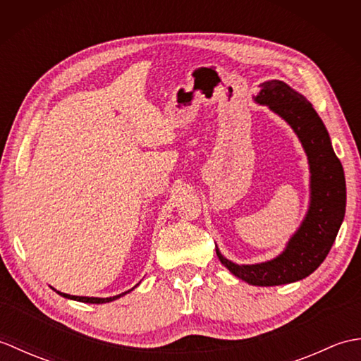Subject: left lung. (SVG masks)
Here are the masks:
<instances>
[{
    "label": "left lung",
    "mask_w": 361,
    "mask_h": 361,
    "mask_svg": "<svg viewBox=\"0 0 361 361\" xmlns=\"http://www.w3.org/2000/svg\"><path fill=\"white\" fill-rule=\"evenodd\" d=\"M295 130L310 164L312 200L307 217L291 237L286 251L273 260L256 265H237L217 251L220 262L242 281L252 286H282L307 278L331 251L346 211V180L331 137L302 94L281 80H268L256 96Z\"/></svg>",
    "instance_id": "1"
}]
</instances>
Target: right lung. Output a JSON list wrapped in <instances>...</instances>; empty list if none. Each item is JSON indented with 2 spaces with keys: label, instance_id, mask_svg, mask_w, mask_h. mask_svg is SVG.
I'll use <instances>...</instances> for the list:
<instances>
[{
  "label": "right lung",
  "instance_id": "right-lung-1",
  "mask_svg": "<svg viewBox=\"0 0 361 361\" xmlns=\"http://www.w3.org/2000/svg\"><path fill=\"white\" fill-rule=\"evenodd\" d=\"M133 290V288H132ZM130 291V290H128ZM59 295H62L63 298H68V299H74V301H80V302H88V304H104V302H110V301H114V299L121 298L122 295L126 293H121L118 296H113V298H88V296H73V295H66V293H60V291H57Z\"/></svg>",
  "mask_w": 361,
  "mask_h": 361
}]
</instances>
